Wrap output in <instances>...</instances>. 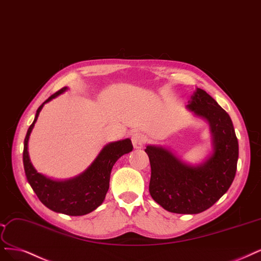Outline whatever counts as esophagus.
Masks as SVG:
<instances>
[{"label": "esophagus", "mask_w": 261, "mask_h": 261, "mask_svg": "<svg viewBox=\"0 0 261 261\" xmlns=\"http://www.w3.org/2000/svg\"><path fill=\"white\" fill-rule=\"evenodd\" d=\"M132 141H133V146L135 148L140 149V148H142L143 145H145L146 137H145V135L141 133H135L132 137Z\"/></svg>", "instance_id": "1"}]
</instances>
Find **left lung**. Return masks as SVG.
Instances as JSON below:
<instances>
[{"label": "left lung", "instance_id": "left-lung-1", "mask_svg": "<svg viewBox=\"0 0 261 261\" xmlns=\"http://www.w3.org/2000/svg\"><path fill=\"white\" fill-rule=\"evenodd\" d=\"M187 107L208 121L213 154L202 165L190 166L164 148L148 146L145 151L151 165L149 192L170 213L199 214L230 188L237 173L239 142L229 114L203 89H196Z\"/></svg>", "mask_w": 261, "mask_h": 261}]
</instances>
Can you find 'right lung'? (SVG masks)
<instances>
[{
  "label": "right lung",
  "instance_id": "right-lung-1",
  "mask_svg": "<svg viewBox=\"0 0 261 261\" xmlns=\"http://www.w3.org/2000/svg\"><path fill=\"white\" fill-rule=\"evenodd\" d=\"M67 89L64 87L53 94L37 110L33 123L27 132L23 145V167L27 180L30 184L39 200L47 208L69 216H82L96 210L103 202L109 189L110 174L115 162L122 155L133 150L129 139L111 142L103 147L84 173L65 181L51 180L49 178L37 173L31 164L28 154V140L30 133L37 122L43 106L53 98L62 94Z\"/></svg>",
  "mask_w": 261,
  "mask_h": 261
}]
</instances>
